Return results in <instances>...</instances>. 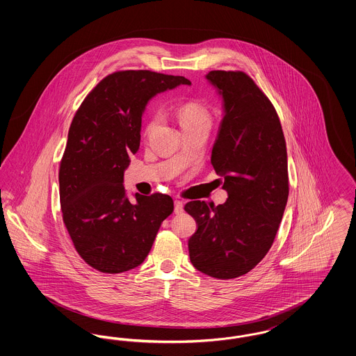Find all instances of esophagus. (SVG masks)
I'll return each mask as SVG.
<instances>
[{
	"label": "esophagus",
	"instance_id": "1",
	"mask_svg": "<svg viewBox=\"0 0 356 356\" xmlns=\"http://www.w3.org/2000/svg\"><path fill=\"white\" fill-rule=\"evenodd\" d=\"M183 211H184V204L183 202H180V200H176L175 202V213H183Z\"/></svg>",
	"mask_w": 356,
	"mask_h": 356
}]
</instances>
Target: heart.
<instances>
[{
  "instance_id": "obj_1",
  "label": "heart",
  "mask_w": 356,
  "mask_h": 356,
  "mask_svg": "<svg viewBox=\"0 0 356 356\" xmlns=\"http://www.w3.org/2000/svg\"><path fill=\"white\" fill-rule=\"evenodd\" d=\"M177 118H179V122H180L181 128L192 127V125H200V124H205V125L211 124L209 112L207 111L205 106L199 102H189L183 104L177 111ZM156 122H157V118L149 124L148 129H151Z\"/></svg>"
}]
</instances>
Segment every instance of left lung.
<instances>
[{
	"label": "left lung",
	"instance_id": "obj_1",
	"mask_svg": "<svg viewBox=\"0 0 356 356\" xmlns=\"http://www.w3.org/2000/svg\"><path fill=\"white\" fill-rule=\"evenodd\" d=\"M222 104L211 164L224 179V204L189 202L197 221L188 241L193 267L216 279L251 271L267 254L288 200L287 148L276 111L243 72L205 74Z\"/></svg>",
	"mask_w": 356,
	"mask_h": 356
}]
</instances>
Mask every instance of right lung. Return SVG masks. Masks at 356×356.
Returning a JSON list of instances; mask_svg holds the SVG:
<instances>
[{"label":"right lung","mask_w":356,"mask_h":356,"mask_svg":"<svg viewBox=\"0 0 356 356\" xmlns=\"http://www.w3.org/2000/svg\"><path fill=\"white\" fill-rule=\"evenodd\" d=\"M179 85L191 81L149 70L116 72L86 96L70 124L58 173L63 219L76 251L100 272L138 267L173 212L168 195L136 193L131 202L122 183L140 148L148 102Z\"/></svg>","instance_id":"1"}]
</instances>
